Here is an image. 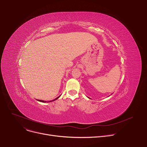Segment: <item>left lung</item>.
I'll list each match as a JSON object with an SVG mask.
<instances>
[{"instance_id": "left-lung-1", "label": "left lung", "mask_w": 147, "mask_h": 147, "mask_svg": "<svg viewBox=\"0 0 147 147\" xmlns=\"http://www.w3.org/2000/svg\"><path fill=\"white\" fill-rule=\"evenodd\" d=\"M88 98H89V97H88ZM89 99H90V98H89Z\"/></svg>"}]
</instances>
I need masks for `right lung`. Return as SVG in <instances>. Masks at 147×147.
I'll list each match as a JSON object with an SVG mask.
<instances>
[{
    "instance_id": "1",
    "label": "right lung",
    "mask_w": 147,
    "mask_h": 147,
    "mask_svg": "<svg viewBox=\"0 0 147 147\" xmlns=\"http://www.w3.org/2000/svg\"><path fill=\"white\" fill-rule=\"evenodd\" d=\"M61 96V95H60ZM60 96H58L57 98H56L55 99H53V100H52V101H43V100H39V99H37V101H39V102H52V101H55V100H57V99H58L59 97H60Z\"/></svg>"
}]
</instances>
